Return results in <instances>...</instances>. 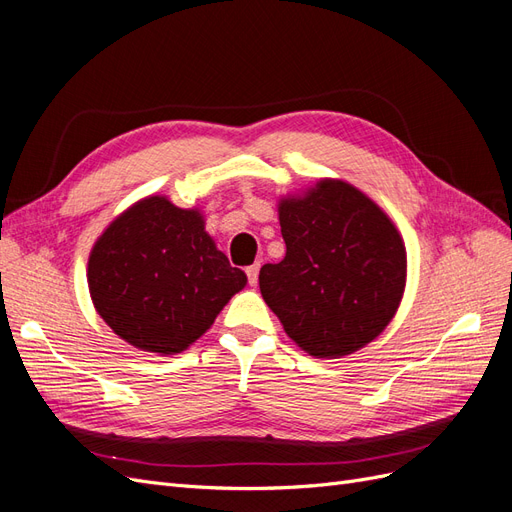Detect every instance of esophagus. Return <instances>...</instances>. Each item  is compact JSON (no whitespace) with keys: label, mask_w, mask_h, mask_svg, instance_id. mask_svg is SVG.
Returning <instances> with one entry per match:
<instances>
[{"label":"esophagus","mask_w":512,"mask_h":512,"mask_svg":"<svg viewBox=\"0 0 512 512\" xmlns=\"http://www.w3.org/2000/svg\"><path fill=\"white\" fill-rule=\"evenodd\" d=\"M245 273H247V280H250V284L256 286L258 284V273H260V262H254V265L247 267Z\"/></svg>","instance_id":"esophagus-1"}]
</instances>
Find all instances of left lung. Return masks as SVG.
<instances>
[{
  "label": "left lung",
  "instance_id": "8db88e82",
  "mask_svg": "<svg viewBox=\"0 0 512 512\" xmlns=\"http://www.w3.org/2000/svg\"><path fill=\"white\" fill-rule=\"evenodd\" d=\"M286 256L260 269L262 299L316 359H342L389 327L406 290L397 226L342 179H320L277 203Z\"/></svg>",
  "mask_w": 512,
  "mask_h": 512
}]
</instances>
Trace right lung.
Instances as JSON below:
<instances>
[{
	"mask_svg": "<svg viewBox=\"0 0 512 512\" xmlns=\"http://www.w3.org/2000/svg\"><path fill=\"white\" fill-rule=\"evenodd\" d=\"M87 284L100 318L130 346L183 352L245 288L205 230V215L153 194L104 228L91 247Z\"/></svg>",
	"mask_w": 512,
	"mask_h": 512,
	"instance_id": "right-lung-1",
	"label": "right lung"
}]
</instances>
